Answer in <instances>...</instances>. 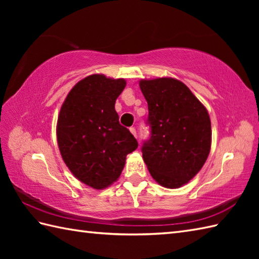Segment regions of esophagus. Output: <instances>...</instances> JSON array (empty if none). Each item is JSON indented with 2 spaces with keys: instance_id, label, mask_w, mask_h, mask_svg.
<instances>
[{
  "instance_id": "obj_1",
  "label": "esophagus",
  "mask_w": 259,
  "mask_h": 259,
  "mask_svg": "<svg viewBox=\"0 0 259 259\" xmlns=\"http://www.w3.org/2000/svg\"><path fill=\"white\" fill-rule=\"evenodd\" d=\"M130 133L133 134V135L136 137V138H137V130H136V128H134V126H131V128H130Z\"/></svg>"
}]
</instances>
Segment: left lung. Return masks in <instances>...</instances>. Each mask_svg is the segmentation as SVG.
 I'll return each mask as SVG.
<instances>
[{
	"instance_id": "1",
	"label": "left lung",
	"mask_w": 259,
	"mask_h": 259,
	"mask_svg": "<svg viewBox=\"0 0 259 259\" xmlns=\"http://www.w3.org/2000/svg\"><path fill=\"white\" fill-rule=\"evenodd\" d=\"M150 137L141 147L152 178L167 188L188 183L206 162L211 145L209 114L188 87L172 78L141 80Z\"/></svg>"
}]
</instances>
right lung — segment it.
Segmentation results:
<instances>
[{
  "instance_id": "obj_1",
  "label": "right lung",
  "mask_w": 259,
  "mask_h": 259,
  "mask_svg": "<svg viewBox=\"0 0 259 259\" xmlns=\"http://www.w3.org/2000/svg\"><path fill=\"white\" fill-rule=\"evenodd\" d=\"M124 87L123 79L89 75L72 88L60 110L57 137L61 156L71 172L95 189L117 180L126 155L138 147L114 109Z\"/></svg>"
}]
</instances>
